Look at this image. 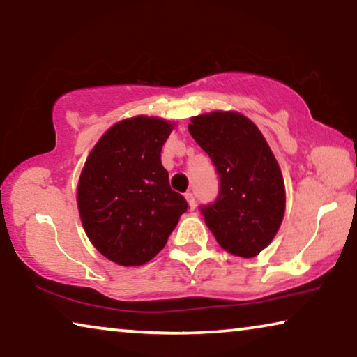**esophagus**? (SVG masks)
I'll use <instances>...</instances> for the list:
<instances>
[{"mask_svg": "<svg viewBox=\"0 0 357 357\" xmlns=\"http://www.w3.org/2000/svg\"><path fill=\"white\" fill-rule=\"evenodd\" d=\"M185 200H188L189 208H190V210H195L197 204H195V197H194L192 192H185Z\"/></svg>", "mask_w": 357, "mask_h": 357, "instance_id": "34e87169", "label": "esophagus"}]
</instances>
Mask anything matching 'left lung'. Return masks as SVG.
I'll use <instances>...</instances> for the list:
<instances>
[{"mask_svg":"<svg viewBox=\"0 0 357 357\" xmlns=\"http://www.w3.org/2000/svg\"><path fill=\"white\" fill-rule=\"evenodd\" d=\"M189 132L220 176L215 204L200 206L216 242L253 258L273 242L284 220L285 185L261 131L245 115L215 110L190 119Z\"/></svg>","mask_w":357,"mask_h":357,"instance_id":"obj_1","label":"left lung"}]
</instances>
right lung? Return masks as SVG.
<instances>
[{"mask_svg":"<svg viewBox=\"0 0 357 357\" xmlns=\"http://www.w3.org/2000/svg\"><path fill=\"white\" fill-rule=\"evenodd\" d=\"M176 126L137 115L110 126L96 142L78 179L83 229L100 255L120 266L155 257L188 210L169 188L160 152Z\"/></svg>","mask_w":357,"mask_h":357,"instance_id":"1","label":"right lung"}]
</instances>
